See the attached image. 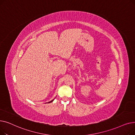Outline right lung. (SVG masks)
Here are the masks:
<instances>
[{
    "label": "right lung",
    "mask_w": 135,
    "mask_h": 135,
    "mask_svg": "<svg viewBox=\"0 0 135 135\" xmlns=\"http://www.w3.org/2000/svg\"><path fill=\"white\" fill-rule=\"evenodd\" d=\"M53 101H54V100H52V101H50V102H49L48 103H51V102H52Z\"/></svg>",
    "instance_id": "right-lung-1"
}]
</instances>
